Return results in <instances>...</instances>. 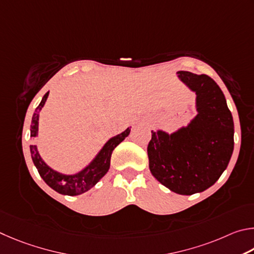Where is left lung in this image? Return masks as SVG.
I'll use <instances>...</instances> for the list:
<instances>
[{
  "label": "left lung",
  "mask_w": 254,
  "mask_h": 254,
  "mask_svg": "<svg viewBox=\"0 0 254 254\" xmlns=\"http://www.w3.org/2000/svg\"><path fill=\"white\" fill-rule=\"evenodd\" d=\"M196 93L197 115L172 134L152 130L147 154L153 176L172 192H203L220 179L234 148V124L223 92L206 74L177 72Z\"/></svg>",
  "instance_id": "left-lung-1"
}]
</instances>
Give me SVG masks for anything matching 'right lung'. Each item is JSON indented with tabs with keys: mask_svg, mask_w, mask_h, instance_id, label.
<instances>
[{
	"mask_svg": "<svg viewBox=\"0 0 254 254\" xmlns=\"http://www.w3.org/2000/svg\"><path fill=\"white\" fill-rule=\"evenodd\" d=\"M49 92L43 96L40 105L35 108L32 122H31V137H35L38 135L39 114L44 104H46ZM130 128L131 127H128L122 134L115 136L107 141L104 147L100 149V152L97 154V156L92 159V162L77 174L66 175L52 170L40 156L39 150L35 145H30L31 157H32V161L35 167H37L40 176L52 190H55L56 192L60 194L74 196V195L87 192L106 175V173L108 172L110 167V158L113 150L129 135Z\"/></svg>",
	"mask_w": 254,
	"mask_h": 254,
	"instance_id": "obj_1",
	"label": "right lung"
}]
</instances>
